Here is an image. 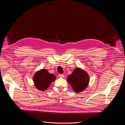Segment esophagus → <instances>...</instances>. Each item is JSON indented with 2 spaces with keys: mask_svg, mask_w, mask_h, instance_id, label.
I'll list each match as a JSON object with an SVG mask.
<instances>
[{
  "mask_svg": "<svg viewBox=\"0 0 125 125\" xmlns=\"http://www.w3.org/2000/svg\"><path fill=\"white\" fill-rule=\"evenodd\" d=\"M59 77L61 78H65V75L63 74H59Z\"/></svg>",
  "mask_w": 125,
  "mask_h": 125,
  "instance_id": "esophagus-1",
  "label": "esophagus"
}]
</instances>
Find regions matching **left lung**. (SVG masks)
Here are the masks:
<instances>
[{"label":"left lung","mask_w":125,"mask_h":125,"mask_svg":"<svg viewBox=\"0 0 125 125\" xmlns=\"http://www.w3.org/2000/svg\"><path fill=\"white\" fill-rule=\"evenodd\" d=\"M67 80L75 92L80 93L88 87L90 78L85 71L80 68H77L68 75Z\"/></svg>","instance_id":"1"}]
</instances>
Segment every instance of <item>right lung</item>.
I'll return each mask as SVG.
<instances>
[{
	"instance_id": "right-lung-1",
	"label": "right lung",
	"mask_w": 125,
	"mask_h": 125,
	"mask_svg": "<svg viewBox=\"0 0 125 125\" xmlns=\"http://www.w3.org/2000/svg\"><path fill=\"white\" fill-rule=\"evenodd\" d=\"M56 79V77L54 74L49 73L46 69H42L36 71L34 74L33 80L37 90L44 91Z\"/></svg>"
}]
</instances>
